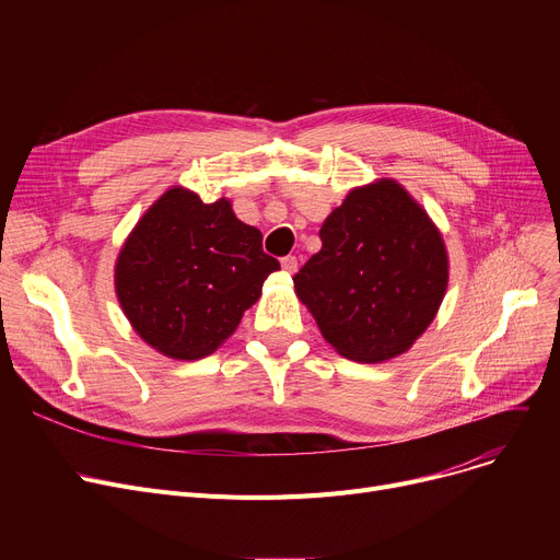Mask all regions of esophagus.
<instances>
[{"label":"esophagus","instance_id":"obj_1","mask_svg":"<svg viewBox=\"0 0 560 560\" xmlns=\"http://www.w3.org/2000/svg\"><path fill=\"white\" fill-rule=\"evenodd\" d=\"M281 268H283L288 275H295V272H298V256H283V258H281Z\"/></svg>","mask_w":560,"mask_h":560}]
</instances>
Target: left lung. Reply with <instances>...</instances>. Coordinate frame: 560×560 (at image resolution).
Wrapping results in <instances>:
<instances>
[{"instance_id":"8db88e82","label":"left lung","mask_w":560,"mask_h":560,"mask_svg":"<svg viewBox=\"0 0 560 560\" xmlns=\"http://www.w3.org/2000/svg\"><path fill=\"white\" fill-rule=\"evenodd\" d=\"M319 241L292 281L325 340L359 363L406 351L447 288V252L429 215L399 184L381 179L351 190Z\"/></svg>"}]
</instances>
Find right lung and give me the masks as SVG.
<instances>
[{"label": "right lung", "instance_id": "add662e5", "mask_svg": "<svg viewBox=\"0 0 560 560\" xmlns=\"http://www.w3.org/2000/svg\"><path fill=\"white\" fill-rule=\"evenodd\" d=\"M279 260L231 203L167 190L131 231L115 265V290L144 342L172 359L209 357L260 298Z\"/></svg>", "mask_w": 560, "mask_h": 560}]
</instances>
